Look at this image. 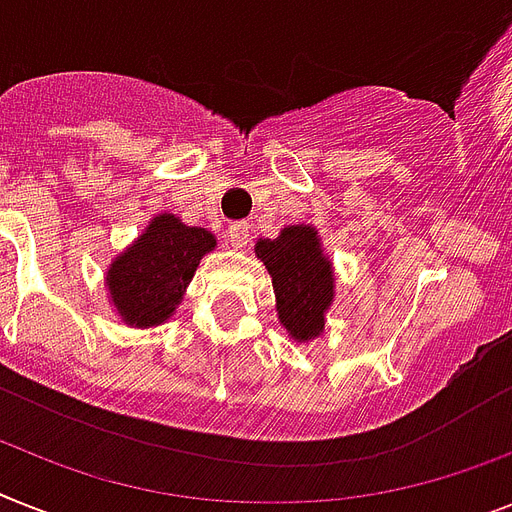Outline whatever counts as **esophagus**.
Wrapping results in <instances>:
<instances>
[{
	"label": "esophagus",
	"instance_id": "34e87169",
	"mask_svg": "<svg viewBox=\"0 0 512 512\" xmlns=\"http://www.w3.org/2000/svg\"><path fill=\"white\" fill-rule=\"evenodd\" d=\"M227 238H230L232 248H246L251 243V225L248 222H235L227 230Z\"/></svg>",
	"mask_w": 512,
	"mask_h": 512
}]
</instances>
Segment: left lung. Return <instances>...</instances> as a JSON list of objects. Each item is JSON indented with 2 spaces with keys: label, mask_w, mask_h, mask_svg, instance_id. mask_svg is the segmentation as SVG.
I'll use <instances>...</instances> for the list:
<instances>
[{
  "label": "left lung",
  "mask_w": 512,
  "mask_h": 512,
  "mask_svg": "<svg viewBox=\"0 0 512 512\" xmlns=\"http://www.w3.org/2000/svg\"><path fill=\"white\" fill-rule=\"evenodd\" d=\"M256 253L272 274L280 322L295 340H311L324 329L332 303V264L319 248L314 227H285L280 238L259 240Z\"/></svg>",
  "instance_id": "left-lung-1"
}]
</instances>
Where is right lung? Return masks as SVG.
Wrapping results in <instances>:
<instances>
[{"label": "right lung", "instance_id": "obj_1", "mask_svg": "<svg viewBox=\"0 0 512 512\" xmlns=\"http://www.w3.org/2000/svg\"><path fill=\"white\" fill-rule=\"evenodd\" d=\"M217 240L204 227H185L175 214L156 217L135 246L109 269V293L122 319L154 327L172 316L185 285Z\"/></svg>", "mask_w": 512, "mask_h": 512}]
</instances>
